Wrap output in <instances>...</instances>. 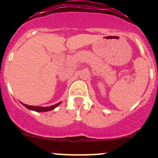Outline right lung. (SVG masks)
Returning a JSON list of instances; mask_svg holds the SVG:
<instances>
[{
    "label": "right lung",
    "mask_w": 158,
    "mask_h": 158,
    "mask_svg": "<svg viewBox=\"0 0 158 158\" xmlns=\"http://www.w3.org/2000/svg\"><path fill=\"white\" fill-rule=\"evenodd\" d=\"M22 104H23L24 107H26L27 108H28V109L30 110H32V111H51V110L54 109V108H55L56 107H58V105L60 104V103H58V104H55V105H53V106H50V107H38V106H29V105H27V104H23V103H21Z\"/></svg>",
    "instance_id": "1"
}]
</instances>
